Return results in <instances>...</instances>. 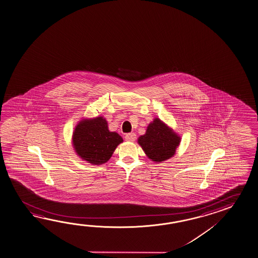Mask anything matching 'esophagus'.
<instances>
[{"label": "esophagus", "mask_w": 258, "mask_h": 258, "mask_svg": "<svg viewBox=\"0 0 258 258\" xmlns=\"http://www.w3.org/2000/svg\"><path fill=\"white\" fill-rule=\"evenodd\" d=\"M125 140L126 141H135L136 140V134L135 133H128V134H126V136H125Z\"/></svg>", "instance_id": "obj_1"}]
</instances>
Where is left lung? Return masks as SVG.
<instances>
[{
  "instance_id": "obj_1",
  "label": "left lung",
  "mask_w": 258,
  "mask_h": 258,
  "mask_svg": "<svg viewBox=\"0 0 258 258\" xmlns=\"http://www.w3.org/2000/svg\"><path fill=\"white\" fill-rule=\"evenodd\" d=\"M180 141V136L158 117L149 124L146 133L138 139V143L148 158L155 162L166 161L174 156Z\"/></svg>"
}]
</instances>
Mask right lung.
Segmentation results:
<instances>
[{
  "mask_svg": "<svg viewBox=\"0 0 258 258\" xmlns=\"http://www.w3.org/2000/svg\"><path fill=\"white\" fill-rule=\"evenodd\" d=\"M74 149L82 160L93 165L106 163L123 139L117 132L108 131L103 117L83 119L75 127L72 138Z\"/></svg>",
  "mask_w": 258,
  "mask_h": 258,
  "instance_id": "right-lung-1",
  "label": "right lung"
}]
</instances>
